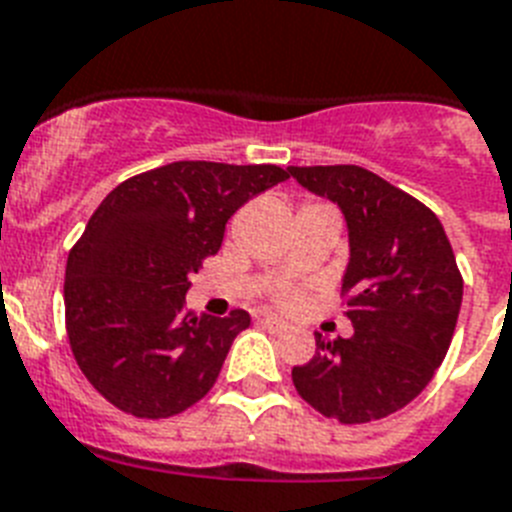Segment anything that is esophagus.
I'll list each match as a JSON object with an SVG mask.
<instances>
[{"label":"esophagus","instance_id":"1","mask_svg":"<svg viewBox=\"0 0 512 512\" xmlns=\"http://www.w3.org/2000/svg\"><path fill=\"white\" fill-rule=\"evenodd\" d=\"M257 326L268 328V331H273V334H284V331H286V323L278 321V318H270V315L257 318Z\"/></svg>","mask_w":512,"mask_h":512}]
</instances>
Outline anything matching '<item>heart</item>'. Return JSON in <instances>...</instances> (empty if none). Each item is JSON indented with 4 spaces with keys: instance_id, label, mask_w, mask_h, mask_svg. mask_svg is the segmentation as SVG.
Returning <instances> with one entry per match:
<instances>
[{
    "instance_id": "1",
    "label": "heart",
    "mask_w": 512,
    "mask_h": 512,
    "mask_svg": "<svg viewBox=\"0 0 512 512\" xmlns=\"http://www.w3.org/2000/svg\"><path fill=\"white\" fill-rule=\"evenodd\" d=\"M307 207H328V205H321V202H305V205L299 207V210H307ZM273 302H276L278 307H292L294 302H297V294L276 292V294H273Z\"/></svg>"
}]
</instances>
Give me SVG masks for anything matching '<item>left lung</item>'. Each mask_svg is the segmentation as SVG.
<instances>
[{"mask_svg":"<svg viewBox=\"0 0 512 512\" xmlns=\"http://www.w3.org/2000/svg\"><path fill=\"white\" fill-rule=\"evenodd\" d=\"M305 189L342 207L350 265L342 299L350 339L315 334L310 363L294 365L299 397L339 423L381 421L418 397L450 350L463 276L442 223L360 165L289 168Z\"/></svg>","mask_w":512,"mask_h":512,"instance_id":"obj_1","label":"left lung"}]
</instances>
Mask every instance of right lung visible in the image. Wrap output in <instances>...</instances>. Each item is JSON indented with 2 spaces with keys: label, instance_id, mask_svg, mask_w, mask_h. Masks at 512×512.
Wrapping results in <instances>:
<instances>
[{
  "label": "right lung",
  "instance_id": "obj_1",
  "mask_svg": "<svg viewBox=\"0 0 512 512\" xmlns=\"http://www.w3.org/2000/svg\"><path fill=\"white\" fill-rule=\"evenodd\" d=\"M286 178L278 165L181 160L102 199L68 255L65 328L78 368L110 405L157 421L213 389L249 313H189V276L218 252L228 218Z\"/></svg>",
  "mask_w": 512,
  "mask_h": 512
}]
</instances>
